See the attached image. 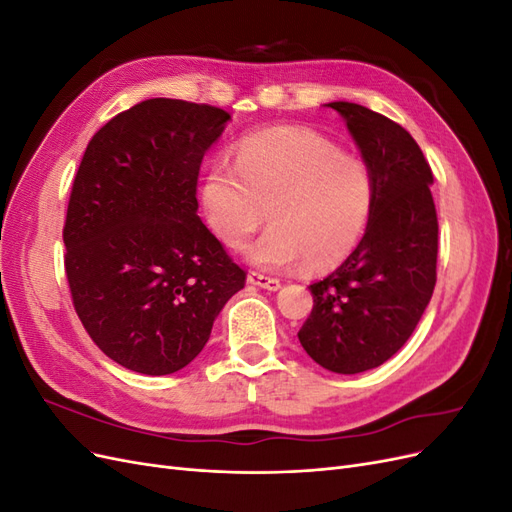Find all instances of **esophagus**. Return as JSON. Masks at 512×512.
Listing matches in <instances>:
<instances>
[{
    "label": "esophagus",
    "mask_w": 512,
    "mask_h": 512,
    "mask_svg": "<svg viewBox=\"0 0 512 512\" xmlns=\"http://www.w3.org/2000/svg\"><path fill=\"white\" fill-rule=\"evenodd\" d=\"M247 282H250L252 286L265 288V290H277V288L282 286L277 277H269V275H262V273H256V271H252L250 275H247Z\"/></svg>",
    "instance_id": "1"
}]
</instances>
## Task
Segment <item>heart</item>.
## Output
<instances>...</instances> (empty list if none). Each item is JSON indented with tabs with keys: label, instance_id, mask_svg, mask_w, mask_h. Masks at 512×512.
<instances>
[{
	"label": "heart",
	"instance_id": "1",
	"mask_svg": "<svg viewBox=\"0 0 512 512\" xmlns=\"http://www.w3.org/2000/svg\"><path fill=\"white\" fill-rule=\"evenodd\" d=\"M376 183L365 160L322 134L282 126L247 134L235 166L213 164L200 185L207 222L224 245L241 247L269 215L271 226L247 247L260 269H333L354 252L369 224Z\"/></svg>",
	"mask_w": 512,
	"mask_h": 512
}]
</instances>
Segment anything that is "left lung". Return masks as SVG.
I'll list each match as a JSON object with an SVG mask.
<instances>
[{"label":"left lung","instance_id":"obj_1","mask_svg":"<svg viewBox=\"0 0 512 512\" xmlns=\"http://www.w3.org/2000/svg\"><path fill=\"white\" fill-rule=\"evenodd\" d=\"M371 168L376 200L356 250L309 286L299 342L335 374H361L408 342L436 286L438 215L431 168L410 132L354 102H331Z\"/></svg>","mask_w":512,"mask_h":512}]
</instances>
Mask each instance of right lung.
<instances>
[{
    "instance_id": "1",
    "label": "right lung",
    "mask_w": 512,
    "mask_h": 512,
    "mask_svg": "<svg viewBox=\"0 0 512 512\" xmlns=\"http://www.w3.org/2000/svg\"><path fill=\"white\" fill-rule=\"evenodd\" d=\"M230 115L153 98L91 138L64 226L72 303L94 344L145 376L175 374L209 342L245 271L198 218V170Z\"/></svg>"
}]
</instances>
